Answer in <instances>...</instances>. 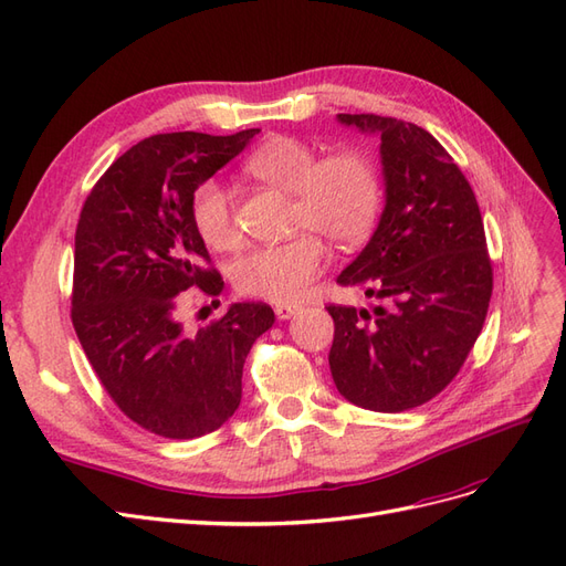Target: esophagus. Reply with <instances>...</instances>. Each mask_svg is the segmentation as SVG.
<instances>
[{
	"instance_id": "1",
	"label": "esophagus",
	"mask_w": 566,
	"mask_h": 566,
	"mask_svg": "<svg viewBox=\"0 0 566 566\" xmlns=\"http://www.w3.org/2000/svg\"><path fill=\"white\" fill-rule=\"evenodd\" d=\"M273 312H276V316L281 321H287V318H293L295 314H300L302 306L300 304H276V306H273Z\"/></svg>"
}]
</instances>
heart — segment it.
I'll list each match as a JSON object with an SVG mask.
<instances>
[{"instance_id":"obj_1","label":"heart","mask_w":566,"mask_h":566,"mask_svg":"<svg viewBox=\"0 0 566 566\" xmlns=\"http://www.w3.org/2000/svg\"><path fill=\"white\" fill-rule=\"evenodd\" d=\"M248 172L260 181L295 196L290 231L297 238L281 245L250 250L231 269L241 295L295 302L318 276L325 238L342 250L361 245L378 224L382 208L380 169L364 150L323 153L297 136H271L248 158ZM191 221L212 250H231L241 241L227 188L214 179L196 186Z\"/></svg>"}]
</instances>
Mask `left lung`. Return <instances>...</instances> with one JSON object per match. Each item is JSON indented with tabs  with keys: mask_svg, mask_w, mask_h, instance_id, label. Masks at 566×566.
<instances>
[{
	"mask_svg": "<svg viewBox=\"0 0 566 566\" xmlns=\"http://www.w3.org/2000/svg\"><path fill=\"white\" fill-rule=\"evenodd\" d=\"M337 123L380 136L385 177L378 229L337 283L387 306H325L335 321L331 373L354 406L401 413L434 399L482 333L493 290L484 221L430 132L373 113H339Z\"/></svg>",
	"mask_w": 566,
	"mask_h": 566,
	"instance_id": "8db88e82",
	"label": "left lung"
}]
</instances>
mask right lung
Masks as SVG:
<instances>
[{"mask_svg":"<svg viewBox=\"0 0 566 566\" xmlns=\"http://www.w3.org/2000/svg\"><path fill=\"white\" fill-rule=\"evenodd\" d=\"M260 129L231 136L156 134L119 156L96 181L75 231L73 325L108 397L144 430L196 439L219 430L241 403L243 364L276 316L264 302H238L186 333V290L217 297L193 229L191 196Z\"/></svg>","mask_w":566,"mask_h":566,"instance_id":"1","label":"right lung"}]
</instances>
